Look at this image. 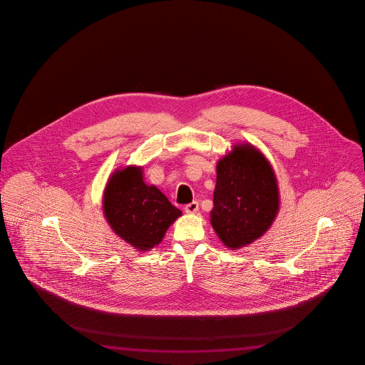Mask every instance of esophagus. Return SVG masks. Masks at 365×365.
<instances>
[{"label":"esophagus","instance_id":"obj_1","mask_svg":"<svg viewBox=\"0 0 365 365\" xmlns=\"http://www.w3.org/2000/svg\"><path fill=\"white\" fill-rule=\"evenodd\" d=\"M198 202H192V203L186 204L185 205L186 213H195V212H198Z\"/></svg>","mask_w":365,"mask_h":365}]
</instances>
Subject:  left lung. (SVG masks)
I'll use <instances>...</instances> for the list:
<instances>
[{"mask_svg":"<svg viewBox=\"0 0 365 365\" xmlns=\"http://www.w3.org/2000/svg\"><path fill=\"white\" fill-rule=\"evenodd\" d=\"M279 208L271 163L252 144H237L217 163L210 223L226 247L252 244L271 227Z\"/></svg>","mask_w":365,"mask_h":365,"instance_id":"1","label":"left lung"}]
</instances>
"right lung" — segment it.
Wrapping results in <instances>:
<instances>
[{
	"label": "right lung",
	"mask_w": 365,
	"mask_h": 365,
	"mask_svg": "<svg viewBox=\"0 0 365 365\" xmlns=\"http://www.w3.org/2000/svg\"><path fill=\"white\" fill-rule=\"evenodd\" d=\"M103 213L113 232L139 252L158 245L181 216L161 190L144 182L138 166L112 173L103 192Z\"/></svg>",
	"instance_id": "1"
}]
</instances>
